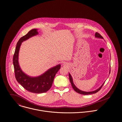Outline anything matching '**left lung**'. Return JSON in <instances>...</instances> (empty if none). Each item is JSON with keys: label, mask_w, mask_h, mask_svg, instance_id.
<instances>
[{"label": "left lung", "mask_w": 122, "mask_h": 122, "mask_svg": "<svg viewBox=\"0 0 122 122\" xmlns=\"http://www.w3.org/2000/svg\"><path fill=\"white\" fill-rule=\"evenodd\" d=\"M95 37L96 38H101V39H103V37L98 32H96L95 34ZM110 73V71H109V74ZM69 80H70V83L71 84V85H72V87L73 88V89H74V90L77 92L78 93H79V94H82V95H89V94H94V93H97L98 92H99L101 89L102 88V86L103 85V84H104L105 82H104V83L102 84V86H101L100 87H99L98 89L94 91H92V92H84V91H81L80 90L78 89L77 88H76V87L74 85V82H73V78H72V77L71 76V75H70V74L69 73Z\"/></svg>", "instance_id": "8db88e82"}]
</instances>
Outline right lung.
Masks as SVG:
<instances>
[{
	"label": "right lung",
	"mask_w": 122,
	"mask_h": 122,
	"mask_svg": "<svg viewBox=\"0 0 122 122\" xmlns=\"http://www.w3.org/2000/svg\"><path fill=\"white\" fill-rule=\"evenodd\" d=\"M38 34L36 29L30 30L27 34L21 37L18 42L13 56V63L16 80L25 90L35 93H42L47 92L52 87L56 74L60 69L61 65H57L47 70L38 76H30L24 73L19 63V53L23 41Z\"/></svg>",
	"instance_id": "1"
}]
</instances>
